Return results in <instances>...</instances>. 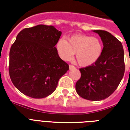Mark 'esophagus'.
<instances>
[{"label":"esophagus","instance_id":"esophagus-1","mask_svg":"<svg viewBox=\"0 0 130 130\" xmlns=\"http://www.w3.org/2000/svg\"><path fill=\"white\" fill-rule=\"evenodd\" d=\"M69 68H70V70H72V69H74V68H75V67H74V65H69Z\"/></svg>","mask_w":130,"mask_h":130}]
</instances>
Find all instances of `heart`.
Here are the masks:
<instances>
[{
	"label": "heart",
	"mask_w": 130,
	"mask_h": 130,
	"mask_svg": "<svg viewBox=\"0 0 130 130\" xmlns=\"http://www.w3.org/2000/svg\"><path fill=\"white\" fill-rule=\"evenodd\" d=\"M58 54L65 61L70 60L74 54L77 63L82 67L95 64L102 54L103 44L97 37L85 35H74L68 38L60 39L56 43Z\"/></svg>",
	"instance_id": "b5f03b06"
}]
</instances>
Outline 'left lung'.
<instances>
[{"label": "left lung", "instance_id": "8db88e82", "mask_svg": "<svg viewBox=\"0 0 130 130\" xmlns=\"http://www.w3.org/2000/svg\"><path fill=\"white\" fill-rule=\"evenodd\" d=\"M103 43L102 54L98 61L79 69L81 78L76 83V91L88 100L106 99L117 88L125 73L122 43L110 32L96 30Z\"/></svg>", "mask_w": 130, "mask_h": 130}]
</instances>
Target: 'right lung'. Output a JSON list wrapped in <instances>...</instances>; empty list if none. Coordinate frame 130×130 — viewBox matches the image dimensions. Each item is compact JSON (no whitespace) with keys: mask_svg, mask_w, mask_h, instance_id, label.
<instances>
[{"mask_svg":"<svg viewBox=\"0 0 130 130\" xmlns=\"http://www.w3.org/2000/svg\"><path fill=\"white\" fill-rule=\"evenodd\" d=\"M62 32L53 26L37 25L19 32L10 51L9 73L21 93L40 99L54 93L69 65L55 46Z\"/></svg>","mask_w":130,"mask_h":130,"instance_id":"obj_1","label":"right lung"}]
</instances>
